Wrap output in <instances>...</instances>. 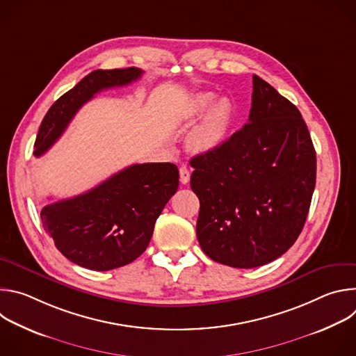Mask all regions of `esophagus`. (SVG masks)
<instances>
[{
	"label": "esophagus",
	"mask_w": 356,
	"mask_h": 356,
	"mask_svg": "<svg viewBox=\"0 0 356 356\" xmlns=\"http://www.w3.org/2000/svg\"><path fill=\"white\" fill-rule=\"evenodd\" d=\"M179 173H180V181L183 184H187L190 181V172H188V169L186 166H181L179 169Z\"/></svg>",
	"instance_id": "34e87169"
}]
</instances>
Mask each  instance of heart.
<instances>
[{
	"instance_id": "heart-1",
	"label": "heart",
	"mask_w": 356,
	"mask_h": 356,
	"mask_svg": "<svg viewBox=\"0 0 356 356\" xmlns=\"http://www.w3.org/2000/svg\"><path fill=\"white\" fill-rule=\"evenodd\" d=\"M214 99L216 95L213 92H198L188 107V118L191 120L209 110L188 136L190 147L201 154L213 152L224 143L232 120V106L229 101L221 98L213 105Z\"/></svg>"
}]
</instances>
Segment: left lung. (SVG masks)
Returning a JSON list of instances; mask_svg holds the SVG:
<instances>
[{
	"mask_svg": "<svg viewBox=\"0 0 356 356\" xmlns=\"http://www.w3.org/2000/svg\"><path fill=\"white\" fill-rule=\"evenodd\" d=\"M248 124L220 147L190 161L200 200L197 239L213 261L266 265L296 242L316 187V150L300 111L252 77Z\"/></svg>",
	"mask_w": 356,
	"mask_h": 356,
	"instance_id": "left-lung-1",
	"label": "left lung"
}]
</instances>
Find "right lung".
I'll return each instance as SVG.
<instances>
[{"instance_id":"add662e5","label":"right lung","mask_w":356,"mask_h":356,"mask_svg":"<svg viewBox=\"0 0 356 356\" xmlns=\"http://www.w3.org/2000/svg\"><path fill=\"white\" fill-rule=\"evenodd\" d=\"M138 67L94 70L46 113L35 140L39 158L65 132L76 113L101 90L127 86L142 76ZM173 163L132 165L94 188L55 201L40 211L44 231L70 262L91 270H111L140 257L166 202L177 191Z\"/></svg>"}]
</instances>
